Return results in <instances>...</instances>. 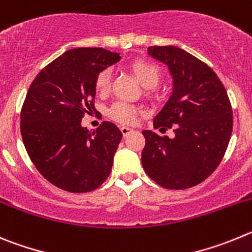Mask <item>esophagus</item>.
Wrapping results in <instances>:
<instances>
[{
    "instance_id": "obj_1",
    "label": "esophagus",
    "mask_w": 252,
    "mask_h": 252,
    "mask_svg": "<svg viewBox=\"0 0 252 252\" xmlns=\"http://www.w3.org/2000/svg\"><path fill=\"white\" fill-rule=\"evenodd\" d=\"M121 131H122V134L124 135V137H126V135H129L130 133H133V129L129 128V126H121Z\"/></svg>"
}]
</instances>
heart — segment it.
Returning <instances> with one entry per match:
<instances>
[{"label": "heart", "mask_w": 252, "mask_h": 252, "mask_svg": "<svg viewBox=\"0 0 252 252\" xmlns=\"http://www.w3.org/2000/svg\"><path fill=\"white\" fill-rule=\"evenodd\" d=\"M129 67L143 87L148 88V89L157 87L160 74L159 69L153 63L139 59V60L131 61ZM110 80H112L110 70L106 69L99 72V75L96 76V80H95L96 92L100 94H106L110 89ZM138 114H139L138 109L126 103H115L109 110V117L123 124H133L137 121Z\"/></svg>", "instance_id": "obj_1"}]
</instances>
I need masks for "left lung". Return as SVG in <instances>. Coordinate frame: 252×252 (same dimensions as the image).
<instances>
[{"instance_id": "1", "label": "left lung", "mask_w": 252, "mask_h": 252, "mask_svg": "<svg viewBox=\"0 0 252 252\" xmlns=\"http://www.w3.org/2000/svg\"><path fill=\"white\" fill-rule=\"evenodd\" d=\"M148 55L168 67L172 94L153 119L159 130H143V169L157 185L185 189L205 181L221 162L232 131L227 93L210 66L176 46H151Z\"/></svg>"}]
</instances>
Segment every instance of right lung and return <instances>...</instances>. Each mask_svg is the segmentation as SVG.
I'll use <instances>...</instances> for the list:
<instances>
[{
	"instance_id": "obj_1",
	"label": "right lung",
	"mask_w": 252,
	"mask_h": 252,
	"mask_svg": "<svg viewBox=\"0 0 252 252\" xmlns=\"http://www.w3.org/2000/svg\"><path fill=\"white\" fill-rule=\"evenodd\" d=\"M121 59L101 47L67 50L29 88L20 124L25 148L37 171L64 191H94L112 171L122 131L110 122L89 130L81 119L95 110L99 72Z\"/></svg>"
}]
</instances>
